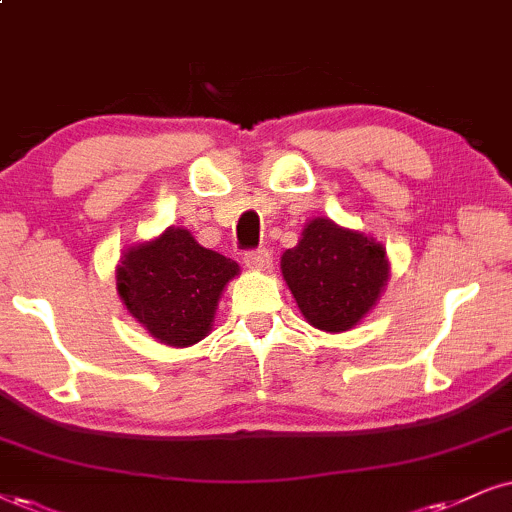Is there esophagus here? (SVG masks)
I'll list each match as a JSON object with an SVG mask.
<instances>
[{"label":"esophagus","mask_w":512,"mask_h":512,"mask_svg":"<svg viewBox=\"0 0 512 512\" xmlns=\"http://www.w3.org/2000/svg\"><path fill=\"white\" fill-rule=\"evenodd\" d=\"M244 263L254 270H266L270 266V251L268 249H251L244 254Z\"/></svg>","instance_id":"obj_1"}]
</instances>
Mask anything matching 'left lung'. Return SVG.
Instances as JSON below:
<instances>
[{
    "mask_svg": "<svg viewBox=\"0 0 512 512\" xmlns=\"http://www.w3.org/2000/svg\"><path fill=\"white\" fill-rule=\"evenodd\" d=\"M282 275L308 323L325 332H344L377 304L389 266L382 244L315 218L301 242L282 254Z\"/></svg>",
    "mask_w": 512,
    "mask_h": 512,
    "instance_id": "8db88e82",
    "label": "left lung"
}]
</instances>
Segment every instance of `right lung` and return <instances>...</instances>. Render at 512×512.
Here are the masks:
<instances>
[{
  "label": "right lung",
  "mask_w": 512,
  "mask_h": 512,
  "mask_svg": "<svg viewBox=\"0 0 512 512\" xmlns=\"http://www.w3.org/2000/svg\"><path fill=\"white\" fill-rule=\"evenodd\" d=\"M237 273L232 258L199 246L182 227H168L123 256L118 294L151 337L189 346L211 330L220 294Z\"/></svg>",
  "instance_id": "obj_1"
}]
</instances>
